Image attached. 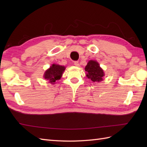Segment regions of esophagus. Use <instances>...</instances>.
<instances>
[{
	"instance_id": "34e87169",
	"label": "esophagus",
	"mask_w": 147,
	"mask_h": 147,
	"mask_svg": "<svg viewBox=\"0 0 147 147\" xmlns=\"http://www.w3.org/2000/svg\"><path fill=\"white\" fill-rule=\"evenodd\" d=\"M74 65H76V66H77V67H80V64H79V62H78V61L74 62Z\"/></svg>"
}]
</instances>
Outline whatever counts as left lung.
<instances>
[{
  "label": "left lung",
  "instance_id": "1",
  "mask_svg": "<svg viewBox=\"0 0 147 147\" xmlns=\"http://www.w3.org/2000/svg\"><path fill=\"white\" fill-rule=\"evenodd\" d=\"M86 77L93 82H100L104 76V72L100 67L98 62L90 60L85 68Z\"/></svg>",
  "mask_w": 147,
  "mask_h": 147
}]
</instances>
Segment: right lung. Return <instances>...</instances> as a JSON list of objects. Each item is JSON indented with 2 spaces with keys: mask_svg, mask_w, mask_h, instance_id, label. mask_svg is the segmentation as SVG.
<instances>
[{
  "mask_svg": "<svg viewBox=\"0 0 147 147\" xmlns=\"http://www.w3.org/2000/svg\"><path fill=\"white\" fill-rule=\"evenodd\" d=\"M65 69L63 65L54 64L45 72L43 77L45 80H49L50 83L55 84L56 81L61 79Z\"/></svg>",
  "mask_w": 147,
  "mask_h": 147,
  "instance_id": "right-lung-1",
  "label": "right lung"
}]
</instances>
